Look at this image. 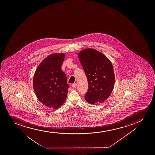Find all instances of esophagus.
<instances>
[{
	"label": "esophagus",
	"mask_w": 155,
	"mask_h": 155,
	"mask_svg": "<svg viewBox=\"0 0 155 155\" xmlns=\"http://www.w3.org/2000/svg\"><path fill=\"white\" fill-rule=\"evenodd\" d=\"M77 83H73V84H72V86L73 88H76V87H77Z\"/></svg>",
	"instance_id": "1"
}]
</instances>
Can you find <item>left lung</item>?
I'll use <instances>...</instances> for the list:
<instances>
[{"mask_svg":"<svg viewBox=\"0 0 155 155\" xmlns=\"http://www.w3.org/2000/svg\"><path fill=\"white\" fill-rule=\"evenodd\" d=\"M78 56L88 84L85 99L92 104L103 102L109 98L115 83L114 70L110 61L103 54L92 48L83 50Z\"/></svg>","mask_w":155,"mask_h":155,"instance_id":"obj_1","label":"left lung"}]
</instances>
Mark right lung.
Segmentation results:
<instances>
[{"label": "right lung", "mask_w": 155, "mask_h": 155, "mask_svg": "<svg viewBox=\"0 0 155 155\" xmlns=\"http://www.w3.org/2000/svg\"><path fill=\"white\" fill-rule=\"evenodd\" d=\"M64 54H53L44 59L38 67L33 80L38 99L49 108L57 109L66 100L69 85L61 69Z\"/></svg>", "instance_id": "add662e5"}]
</instances>
